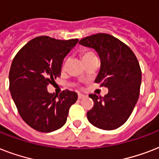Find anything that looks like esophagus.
I'll use <instances>...</instances> for the list:
<instances>
[{"label": "esophagus", "mask_w": 159, "mask_h": 159, "mask_svg": "<svg viewBox=\"0 0 159 159\" xmlns=\"http://www.w3.org/2000/svg\"><path fill=\"white\" fill-rule=\"evenodd\" d=\"M77 97H78V99H84V98L87 97L85 95L81 94V93H78V96H77Z\"/></svg>", "instance_id": "esophagus-1"}]
</instances>
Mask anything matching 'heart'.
Instances as JSON below:
<instances>
[{"instance_id": "1", "label": "heart", "mask_w": 159, "mask_h": 159, "mask_svg": "<svg viewBox=\"0 0 159 159\" xmlns=\"http://www.w3.org/2000/svg\"><path fill=\"white\" fill-rule=\"evenodd\" d=\"M82 57L83 61H87V60L92 58V57H96V55L94 54V53H92L91 51H84L82 53Z\"/></svg>"}]
</instances>
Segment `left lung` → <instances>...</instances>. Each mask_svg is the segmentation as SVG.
I'll return each mask as SVG.
<instances>
[{"mask_svg": "<svg viewBox=\"0 0 159 159\" xmlns=\"http://www.w3.org/2000/svg\"><path fill=\"white\" fill-rule=\"evenodd\" d=\"M79 43L97 52L101 69L95 82L109 90L104 97L89 95L94 106L87 111V119L105 130L119 128L130 116L139 99L142 72L138 59L128 45L108 34L87 36Z\"/></svg>", "mask_w": 159, "mask_h": 159, "instance_id": "obj_1", "label": "left lung"}]
</instances>
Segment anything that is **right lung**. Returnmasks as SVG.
<instances>
[{
	"mask_svg": "<svg viewBox=\"0 0 159 159\" xmlns=\"http://www.w3.org/2000/svg\"><path fill=\"white\" fill-rule=\"evenodd\" d=\"M78 40L39 36L14 57L9 73L11 97L21 118L35 130L48 133L61 128L77 100L75 92L57 95L48 93L47 87L60 77L63 58Z\"/></svg>",
	"mask_w": 159,
	"mask_h": 159,
	"instance_id": "add662e5",
	"label": "right lung"
}]
</instances>
